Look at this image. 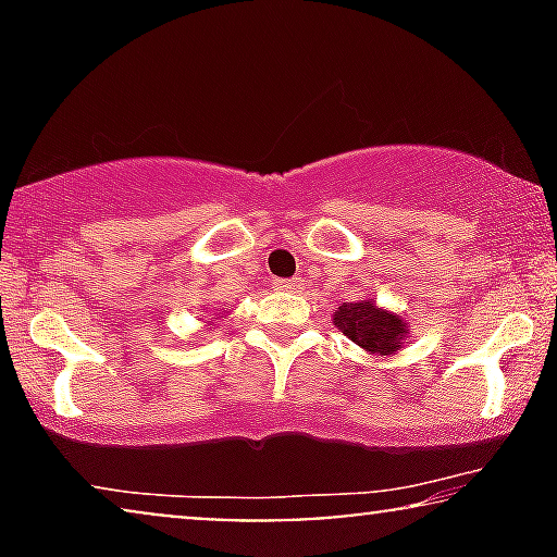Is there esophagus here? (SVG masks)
I'll use <instances>...</instances> for the list:
<instances>
[{
  "mask_svg": "<svg viewBox=\"0 0 557 557\" xmlns=\"http://www.w3.org/2000/svg\"><path fill=\"white\" fill-rule=\"evenodd\" d=\"M273 288L278 292H294V288H301L299 278H273Z\"/></svg>",
  "mask_w": 557,
  "mask_h": 557,
  "instance_id": "esophagus-1",
  "label": "esophagus"
}]
</instances>
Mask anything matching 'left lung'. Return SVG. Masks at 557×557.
Wrapping results in <instances>:
<instances>
[{
	"mask_svg": "<svg viewBox=\"0 0 557 557\" xmlns=\"http://www.w3.org/2000/svg\"><path fill=\"white\" fill-rule=\"evenodd\" d=\"M334 324L347 339L370 355H395L408 334V322L393 311L380 309L372 299L347 301L334 311Z\"/></svg>",
	"mask_w": 557,
	"mask_h": 557,
	"instance_id": "1",
	"label": "left lung"
}]
</instances>
